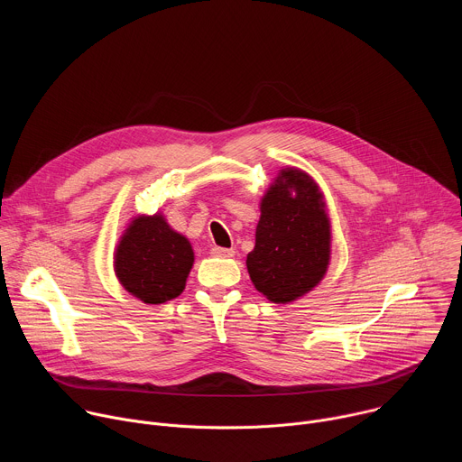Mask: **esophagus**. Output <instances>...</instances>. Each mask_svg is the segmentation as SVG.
<instances>
[{
    "instance_id": "esophagus-1",
    "label": "esophagus",
    "mask_w": 462,
    "mask_h": 462,
    "mask_svg": "<svg viewBox=\"0 0 462 462\" xmlns=\"http://www.w3.org/2000/svg\"><path fill=\"white\" fill-rule=\"evenodd\" d=\"M212 254L217 257H234L236 250L234 248H225V246H212Z\"/></svg>"
}]
</instances>
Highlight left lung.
Wrapping results in <instances>:
<instances>
[{"label": "left lung", "mask_w": 462, "mask_h": 462, "mask_svg": "<svg viewBox=\"0 0 462 462\" xmlns=\"http://www.w3.org/2000/svg\"><path fill=\"white\" fill-rule=\"evenodd\" d=\"M323 207L312 179L292 168L283 170L263 197L246 269L254 287L271 301H294L323 278L331 255Z\"/></svg>", "instance_id": "left-lung-1"}]
</instances>
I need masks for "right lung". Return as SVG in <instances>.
Returning <instances> with one entry per match:
<instances>
[{"instance_id":"1","label":"right lung","mask_w":462,"mask_h":462,"mask_svg":"<svg viewBox=\"0 0 462 462\" xmlns=\"http://www.w3.org/2000/svg\"><path fill=\"white\" fill-rule=\"evenodd\" d=\"M193 265L188 239L173 232L161 216H143L129 225L120 239L115 271L127 292L144 303L177 298Z\"/></svg>"}]
</instances>
